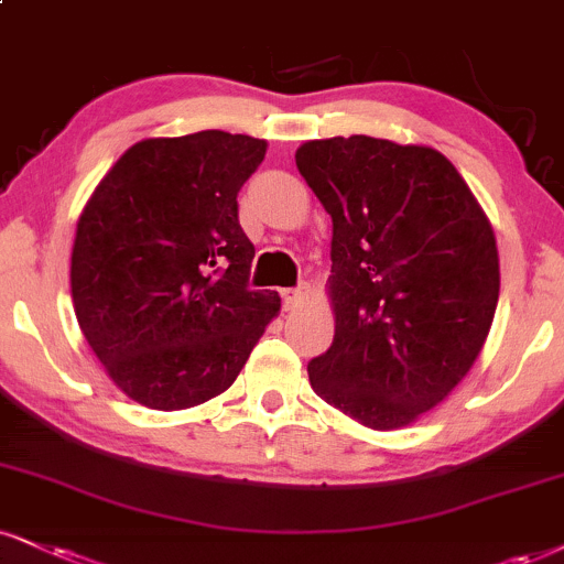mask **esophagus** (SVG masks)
I'll return each instance as SVG.
<instances>
[{
	"label": "esophagus",
	"mask_w": 564,
	"mask_h": 564,
	"mask_svg": "<svg viewBox=\"0 0 564 564\" xmlns=\"http://www.w3.org/2000/svg\"><path fill=\"white\" fill-rule=\"evenodd\" d=\"M308 295H311V290L305 288H295V290H284L282 293V297H284V311H297V308H303L305 305V301H308Z\"/></svg>",
	"instance_id": "esophagus-1"
}]
</instances>
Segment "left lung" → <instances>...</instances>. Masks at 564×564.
Returning a JSON list of instances; mask_svg holds the SVG:
<instances>
[{
	"mask_svg": "<svg viewBox=\"0 0 564 564\" xmlns=\"http://www.w3.org/2000/svg\"><path fill=\"white\" fill-rule=\"evenodd\" d=\"M295 164L332 217L335 339L314 392L377 431L447 400L481 356L499 301L489 217L455 164L423 143L305 141Z\"/></svg>",
	"mask_w": 564,
	"mask_h": 564,
	"instance_id": "obj_1",
	"label": "left lung"
}]
</instances>
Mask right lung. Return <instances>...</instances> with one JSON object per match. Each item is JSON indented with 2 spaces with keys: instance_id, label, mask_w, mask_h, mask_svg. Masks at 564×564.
<instances>
[{
  "instance_id": "right-lung-1",
  "label": "right lung",
  "mask_w": 564,
  "mask_h": 564,
  "mask_svg": "<svg viewBox=\"0 0 564 564\" xmlns=\"http://www.w3.org/2000/svg\"><path fill=\"white\" fill-rule=\"evenodd\" d=\"M267 141L200 130L130 145L83 206L69 288L109 379L151 410L232 387L282 301L248 290L238 193Z\"/></svg>"
}]
</instances>
